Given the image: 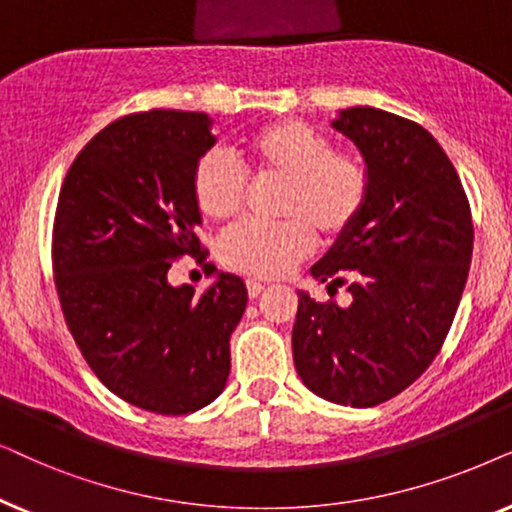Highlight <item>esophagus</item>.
Instances as JSON below:
<instances>
[{
    "label": "esophagus",
    "instance_id": "34e87169",
    "mask_svg": "<svg viewBox=\"0 0 512 512\" xmlns=\"http://www.w3.org/2000/svg\"><path fill=\"white\" fill-rule=\"evenodd\" d=\"M245 288H248L250 299H257L264 292V285L260 281H252V278H250V281H245Z\"/></svg>",
    "mask_w": 512,
    "mask_h": 512
}]
</instances>
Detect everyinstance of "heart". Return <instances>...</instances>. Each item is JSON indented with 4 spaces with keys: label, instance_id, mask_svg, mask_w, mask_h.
Returning <instances> with one entry per match:
<instances>
[{
    "label": "heart",
    "instance_id": "obj_1",
    "mask_svg": "<svg viewBox=\"0 0 512 512\" xmlns=\"http://www.w3.org/2000/svg\"><path fill=\"white\" fill-rule=\"evenodd\" d=\"M257 175L285 180L281 222H241L220 238L217 252L241 274L281 276L316 245L344 236L358 222L367 201L365 163L356 154L332 152V142L304 121H278L245 142ZM243 170L220 152L203 154L194 168L196 206L210 220H231L245 199Z\"/></svg>",
    "mask_w": 512,
    "mask_h": 512
}]
</instances>
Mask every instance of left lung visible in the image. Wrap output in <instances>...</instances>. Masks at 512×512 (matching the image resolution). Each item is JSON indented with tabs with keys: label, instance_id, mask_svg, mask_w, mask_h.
I'll return each mask as SVG.
<instances>
[{
	"label": "left lung",
	"instance_id": "8db88e82",
	"mask_svg": "<svg viewBox=\"0 0 512 512\" xmlns=\"http://www.w3.org/2000/svg\"><path fill=\"white\" fill-rule=\"evenodd\" d=\"M330 126L358 149L370 187L358 222L311 276L327 288L349 276L351 304L297 290L292 358L318 398L374 407L438 356L466 288L473 224L459 175L426 128L377 107L339 109Z\"/></svg>",
	"mask_w": 512,
	"mask_h": 512
}]
</instances>
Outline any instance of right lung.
<instances>
[{"instance_id":"right-lung-1","label":"right lung","mask_w":512,"mask_h":512,"mask_svg":"<svg viewBox=\"0 0 512 512\" xmlns=\"http://www.w3.org/2000/svg\"><path fill=\"white\" fill-rule=\"evenodd\" d=\"M210 128L208 114L175 109L114 121L58 196L53 271L67 327L109 391L156 414L196 412L224 391L248 304L234 274L203 295L168 281L175 257L201 252L194 168L215 147Z\"/></svg>"}]
</instances>
